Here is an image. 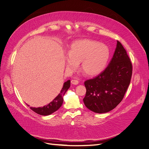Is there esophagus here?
<instances>
[{
  "label": "esophagus",
  "mask_w": 149,
  "mask_h": 149,
  "mask_svg": "<svg viewBox=\"0 0 149 149\" xmlns=\"http://www.w3.org/2000/svg\"><path fill=\"white\" fill-rule=\"evenodd\" d=\"M71 83H72V84H74V85H77V84H78V83H79L78 81L77 80V79H72V80L71 81Z\"/></svg>",
  "instance_id": "obj_1"
}]
</instances>
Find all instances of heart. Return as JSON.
Listing matches in <instances>:
<instances>
[{
  "label": "heart",
  "mask_w": 149,
  "mask_h": 149,
  "mask_svg": "<svg viewBox=\"0 0 149 149\" xmlns=\"http://www.w3.org/2000/svg\"><path fill=\"white\" fill-rule=\"evenodd\" d=\"M66 59V66L69 70H75L78 63L87 76L96 75L106 68L110 57V50L106 45L97 41L82 39L72 43Z\"/></svg>",
  "instance_id": "obj_1"
}]
</instances>
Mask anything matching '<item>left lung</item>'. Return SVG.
<instances>
[{
	"label": "left lung",
	"mask_w": 149,
	"mask_h": 149,
	"mask_svg": "<svg viewBox=\"0 0 149 149\" xmlns=\"http://www.w3.org/2000/svg\"><path fill=\"white\" fill-rule=\"evenodd\" d=\"M132 66L126 50L117 40L113 56L99 75L85 81L86 106L90 111L103 113L111 111L122 101L130 85Z\"/></svg>",
	"instance_id": "8db88e82"
}]
</instances>
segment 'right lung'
Instances as JSON below:
<instances>
[{
  "label": "right lung",
  "instance_id": "1",
  "mask_svg": "<svg viewBox=\"0 0 149 149\" xmlns=\"http://www.w3.org/2000/svg\"><path fill=\"white\" fill-rule=\"evenodd\" d=\"M70 80L67 81L66 82L64 83L63 86L61 91V93L58 94V96L54 99L52 102L49 103L48 104L40 107H30V109L35 112L36 113L41 115H49L52 114V113L55 112L57 110H58L60 107L62 106L63 99V97L64 96L65 93L66 92V91L68 90V88L70 87ZM29 106V105H27Z\"/></svg>",
  "mask_w": 149,
  "mask_h": 149
}]
</instances>
